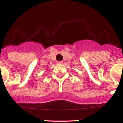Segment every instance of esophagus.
Listing matches in <instances>:
<instances>
[{
    "label": "esophagus",
    "mask_w": 123,
    "mask_h": 123,
    "mask_svg": "<svg viewBox=\"0 0 123 123\" xmlns=\"http://www.w3.org/2000/svg\"><path fill=\"white\" fill-rule=\"evenodd\" d=\"M63 63V61H59V62H57V64H62Z\"/></svg>",
    "instance_id": "esophagus-1"
}]
</instances>
